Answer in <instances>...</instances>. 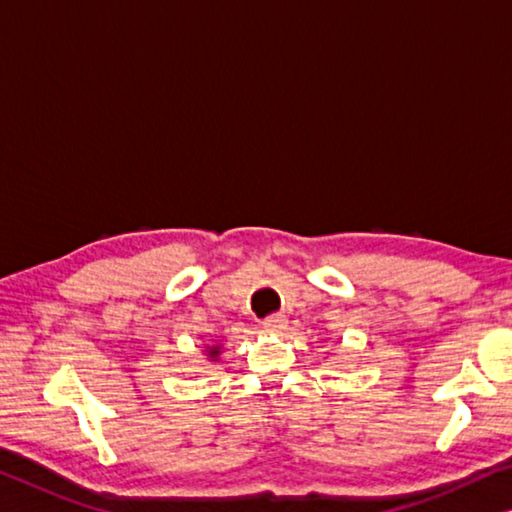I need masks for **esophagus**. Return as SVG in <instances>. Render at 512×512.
Returning a JSON list of instances; mask_svg holds the SVG:
<instances>
[{
  "instance_id": "obj_1",
  "label": "esophagus",
  "mask_w": 512,
  "mask_h": 512,
  "mask_svg": "<svg viewBox=\"0 0 512 512\" xmlns=\"http://www.w3.org/2000/svg\"><path fill=\"white\" fill-rule=\"evenodd\" d=\"M286 325H288L286 316H279V313H274V316H267L263 320V329H265V332H270V334L281 332V329H286Z\"/></svg>"
}]
</instances>
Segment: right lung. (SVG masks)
Wrapping results in <instances>:
<instances>
[{
  "mask_svg": "<svg viewBox=\"0 0 512 512\" xmlns=\"http://www.w3.org/2000/svg\"><path fill=\"white\" fill-rule=\"evenodd\" d=\"M203 355L208 357V361H219V357H222V343L206 345V350H203Z\"/></svg>",
  "mask_w": 512,
  "mask_h": 512,
  "instance_id": "1",
  "label": "right lung"
}]
</instances>
